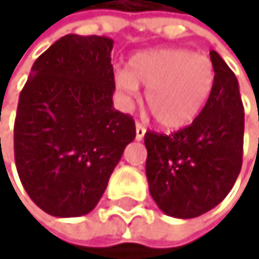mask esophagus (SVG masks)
Returning <instances> with one entry per match:
<instances>
[{
	"instance_id": "esophagus-1",
	"label": "esophagus",
	"mask_w": 259,
	"mask_h": 259,
	"mask_svg": "<svg viewBox=\"0 0 259 259\" xmlns=\"http://www.w3.org/2000/svg\"><path fill=\"white\" fill-rule=\"evenodd\" d=\"M135 128H137V140H138V141L143 140V138H144V134H146V127H144L141 122H137Z\"/></svg>"
}]
</instances>
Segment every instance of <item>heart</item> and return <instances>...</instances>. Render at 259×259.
Segmentation results:
<instances>
[{
  "label": "heart",
  "instance_id": "b5f03b06",
  "mask_svg": "<svg viewBox=\"0 0 259 259\" xmlns=\"http://www.w3.org/2000/svg\"><path fill=\"white\" fill-rule=\"evenodd\" d=\"M115 82L128 96L146 87V104L166 128L190 124L202 112L214 87V66L202 54L188 49H152L135 54Z\"/></svg>",
  "mask_w": 259,
  "mask_h": 259
}]
</instances>
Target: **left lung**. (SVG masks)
<instances>
[{"mask_svg":"<svg viewBox=\"0 0 259 259\" xmlns=\"http://www.w3.org/2000/svg\"><path fill=\"white\" fill-rule=\"evenodd\" d=\"M214 87L199 116L164 135L147 131L149 191L167 216L191 219L219 205L233 188L244 146V105L235 73L210 51Z\"/></svg>","mask_w":259,"mask_h":259,"instance_id":"obj_1","label":"left lung"}]
</instances>
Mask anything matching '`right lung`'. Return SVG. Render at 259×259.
<instances>
[{
  "label": "right lung",
  "mask_w": 259,
  "mask_h": 259,
  "mask_svg": "<svg viewBox=\"0 0 259 259\" xmlns=\"http://www.w3.org/2000/svg\"><path fill=\"white\" fill-rule=\"evenodd\" d=\"M113 40L68 34L35 60L18 99L14 152L32 202L56 218L90 213L137 131L113 107Z\"/></svg>",
  "instance_id": "obj_1"
}]
</instances>
